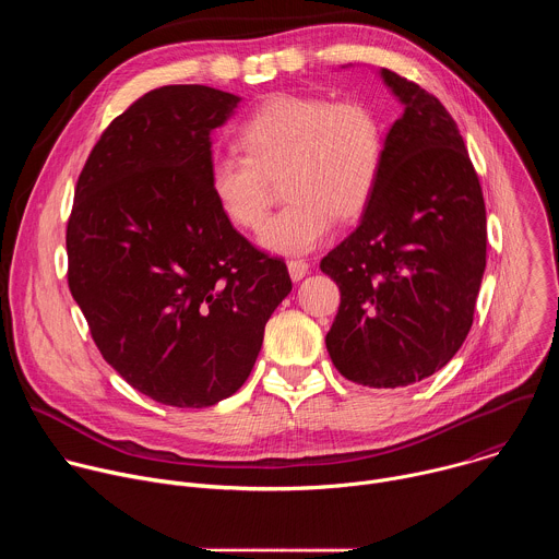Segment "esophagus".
I'll use <instances>...</instances> for the list:
<instances>
[{
    "mask_svg": "<svg viewBox=\"0 0 559 559\" xmlns=\"http://www.w3.org/2000/svg\"><path fill=\"white\" fill-rule=\"evenodd\" d=\"M287 270H289L292 281H302L307 276V272H309V265L302 259H289L287 261Z\"/></svg>",
    "mask_w": 559,
    "mask_h": 559,
    "instance_id": "1",
    "label": "esophagus"
}]
</instances>
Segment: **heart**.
I'll return each mask as SVG.
<instances>
[{
  "label": "heart",
  "mask_w": 559,
  "mask_h": 559,
  "mask_svg": "<svg viewBox=\"0 0 559 559\" xmlns=\"http://www.w3.org/2000/svg\"><path fill=\"white\" fill-rule=\"evenodd\" d=\"M246 154L218 152L210 162V192L238 227L257 229L270 207V183L285 173L289 203L261 229L276 254H307L332 234L338 216L358 218L371 203L384 162V126L356 99L281 93L238 128Z\"/></svg>",
  "instance_id": "1"
}]
</instances>
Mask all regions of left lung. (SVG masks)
<instances>
[{"instance_id": "8db88e82", "label": "left lung", "mask_w": 559, "mask_h": 559, "mask_svg": "<svg viewBox=\"0 0 559 559\" xmlns=\"http://www.w3.org/2000/svg\"><path fill=\"white\" fill-rule=\"evenodd\" d=\"M380 76L403 115L384 136L371 203L321 270L341 289L332 362L352 382L395 389L462 347L487 267V210L447 108L401 74Z\"/></svg>"}]
</instances>
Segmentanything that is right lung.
<instances>
[{"mask_svg":"<svg viewBox=\"0 0 559 559\" xmlns=\"http://www.w3.org/2000/svg\"><path fill=\"white\" fill-rule=\"evenodd\" d=\"M241 97L164 86L119 115L79 175L68 285L106 362L152 401L236 393L292 292L283 259L238 234L210 192L212 130Z\"/></svg>","mask_w":559,"mask_h":559,"instance_id":"1","label":"right lung"}]
</instances>
